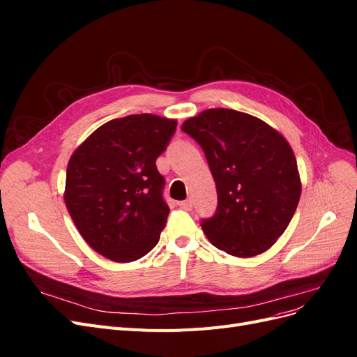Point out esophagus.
<instances>
[{
	"mask_svg": "<svg viewBox=\"0 0 357 357\" xmlns=\"http://www.w3.org/2000/svg\"><path fill=\"white\" fill-rule=\"evenodd\" d=\"M180 207L185 210V211H190L192 210V201L190 199H185L180 202Z\"/></svg>",
	"mask_w": 357,
	"mask_h": 357,
	"instance_id": "obj_1",
	"label": "esophagus"
}]
</instances>
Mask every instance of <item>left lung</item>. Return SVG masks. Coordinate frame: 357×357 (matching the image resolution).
I'll return each instance as SVG.
<instances>
[{"instance_id":"obj_1","label":"left lung","mask_w":357,"mask_h":357,"mask_svg":"<svg viewBox=\"0 0 357 357\" xmlns=\"http://www.w3.org/2000/svg\"><path fill=\"white\" fill-rule=\"evenodd\" d=\"M204 150L218 189V208L204 234L236 257L266 252L286 231L301 197L294 150L261 119L210 109L181 125Z\"/></svg>"}]
</instances>
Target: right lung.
I'll return each instance as SVG.
<instances>
[{
    "label": "right lung",
    "instance_id": "right-lung-1",
    "mask_svg": "<svg viewBox=\"0 0 357 357\" xmlns=\"http://www.w3.org/2000/svg\"><path fill=\"white\" fill-rule=\"evenodd\" d=\"M177 122L131 114L104 123L75 149L63 199L79 232L95 252L132 262L158 244L169 207L156 168Z\"/></svg>",
    "mask_w": 357,
    "mask_h": 357
}]
</instances>
